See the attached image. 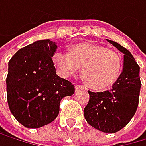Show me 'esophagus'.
<instances>
[{"label": "esophagus", "instance_id": "1", "mask_svg": "<svg viewBox=\"0 0 146 146\" xmlns=\"http://www.w3.org/2000/svg\"><path fill=\"white\" fill-rule=\"evenodd\" d=\"M76 90H80V89H84V90H87V88L85 86H79V85H77L76 87Z\"/></svg>", "mask_w": 146, "mask_h": 146}]
</instances>
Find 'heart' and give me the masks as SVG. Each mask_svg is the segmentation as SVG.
<instances>
[{
	"label": "heart",
	"instance_id": "1",
	"mask_svg": "<svg viewBox=\"0 0 146 146\" xmlns=\"http://www.w3.org/2000/svg\"><path fill=\"white\" fill-rule=\"evenodd\" d=\"M54 63L57 73L63 78H68L82 67V73L92 87L105 89L119 76L121 60L112 49L96 44H81L71 51L56 52Z\"/></svg>",
	"mask_w": 146,
	"mask_h": 146
}]
</instances>
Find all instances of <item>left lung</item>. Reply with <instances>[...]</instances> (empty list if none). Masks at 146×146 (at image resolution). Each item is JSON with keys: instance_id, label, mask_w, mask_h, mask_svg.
<instances>
[{"instance_id": "obj_1", "label": "left lung", "mask_w": 146, "mask_h": 146, "mask_svg": "<svg viewBox=\"0 0 146 146\" xmlns=\"http://www.w3.org/2000/svg\"><path fill=\"white\" fill-rule=\"evenodd\" d=\"M107 41L123 54V71L111 90H89L90 100L84 108L88 123L103 133H113L126 126L135 113L140 95V68L130 51L111 40Z\"/></svg>"}]
</instances>
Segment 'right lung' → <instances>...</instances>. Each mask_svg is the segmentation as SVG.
Here are the masks:
<instances>
[{
	"label": "right lung",
	"mask_w": 146,
	"mask_h": 146,
	"mask_svg": "<svg viewBox=\"0 0 146 146\" xmlns=\"http://www.w3.org/2000/svg\"><path fill=\"white\" fill-rule=\"evenodd\" d=\"M57 48L49 39L18 50L10 59L6 78L7 102L14 118L26 128H40L59 113L61 100L75 87L56 73L52 57Z\"/></svg>",
	"instance_id": "obj_1"
}]
</instances>
